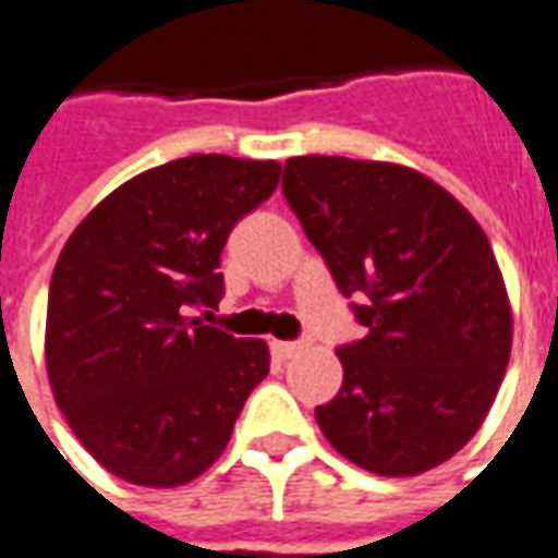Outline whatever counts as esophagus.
Listing matches in <instances>:
<instances>
[{"label":"esophagus","mask_w":558,"mask_h":558,"mask_svg":"<svg viewBox=\"0 0 558 558\" xmlns=\"http://www.w3.org/2000/svg\"><path fill=\"white\" fill-rule=\"evenodd\" d=\"M272 349H276V355H279V359H294L298 352L306 349V343H301V340H276Z\"/></svg>","instance_id":"esophagus-1"}]
</instances>
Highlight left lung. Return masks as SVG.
<instances>
[{"label": "left lung", "instance_id": "left-lung-1", "mask_svg": "<svg viewBox=\"0 0 558 558\" xmlns=\"http://www.w3.org/2000/svg\"><path fill=\"white\" fill-rule=\"evenodd\" d=\"M291 209L367 337L337 349L343 386L316 407L328 444L379 477H416L480 432L501 389L513 310L477 218L418 169L288 157Z\"/></svg>", "mask_w": 558, "mask_h": 558}]
</instances>
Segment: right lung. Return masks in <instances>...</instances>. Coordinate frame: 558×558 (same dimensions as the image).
<instances>
[{
	"label": "right lung",
	"mask_w": 558,
	"mask_h": 558,
	"mask_svg": "<svg viewBox=\"0 0 558 558\" xmlns=\"http://www.w3.org/2000/svg\"><path fill=\"white\" fill-rule=\"evenodd\" d=\"M276 160L191 155L114 187L57 257L45 364L81 447L133 486L175 489L225 452L270 374L264 340L191 313L221 298V248L270 197Z\"/></svg>",
	"instance_id": "obj_1"
}]
</instances>
